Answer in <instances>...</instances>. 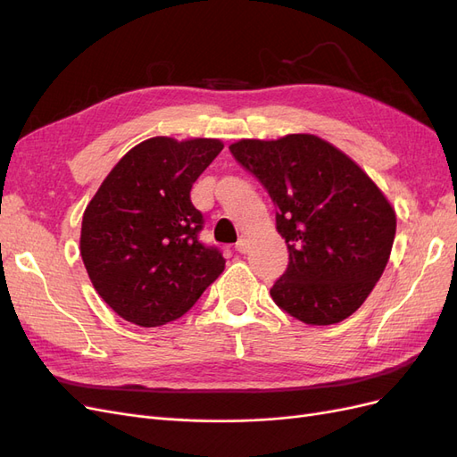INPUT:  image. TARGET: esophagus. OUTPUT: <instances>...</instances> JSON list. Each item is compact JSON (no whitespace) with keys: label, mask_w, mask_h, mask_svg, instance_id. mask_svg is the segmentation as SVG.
I'll return each instance as SVG.
<instances>
[{"label":"esophagus","mask_w":457,"mask_h":457,"mask_svg":"<svg viewBox=\"0 0 457 457\" xmlns=\"http://www.w3.org/2000/svg\"><path fill=\"white\" fill-rule=\"evenodd\" d=\"M247 250H250V244H247V238L240 237L238 242H237V252L238 253H247Z\"/></svg>","instance_id":"esophagus-1"}]
</instances>
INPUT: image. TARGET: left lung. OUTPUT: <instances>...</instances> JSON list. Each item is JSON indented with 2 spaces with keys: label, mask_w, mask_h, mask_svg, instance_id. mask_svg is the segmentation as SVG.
<instances>
[{
  "label": "left lung",
  "mask_w": 457,
  "mask_h": 457,
  "mask_svg": "<svg viewBox=\"0 0 457 457\" xmlns=\"http://www.w3.org/2000/svg\"><path fill=\"white\" fill-rule=\"evenodd\" d=\"M265 187L276 230L287 244L286 272L270 287L297 320L329 326L361 309L391 255L396 215L376 183L334 145L314 135L228 146Z\"/></svg>",
  "instance_id": "obj_1"
}]
</instances>
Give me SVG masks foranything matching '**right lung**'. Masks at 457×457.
Masks as SVG:
<instances>
[{
    "label": "right lung",
    "mask_w": 457,
    "mask_h": 457,
    "mask_svg": "<svg viewBox=\"0 0 457 457\" xmlns=\"http://www.w3.org/2000/svg\"><path fill=\"white\" fill-rule=\"evenodd\" d=\"M223 143L152 137L133 146L86 207L79 250L93 287L123 320L156 328L177 320L225 270L200 242L204 215L190 188Z\"/></svg>",
    "instance_id": "add662e5"
}]
</instances>
